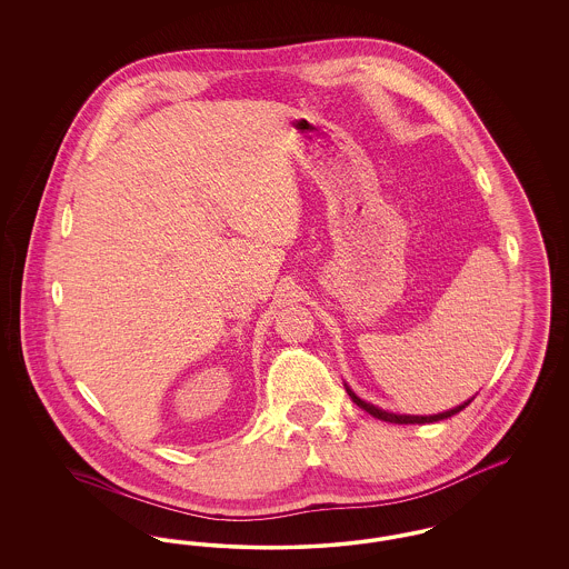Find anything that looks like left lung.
Here are the masks:
<instances>
[{
    "instance_id": "1",
    "label": "left lung",
    "mask_w": 569,
    "mask_h": 569,
    "mask_svg": "<svg viewBox=\"0 0 569 569\" xmlns=\"http://www.w3.org/2000/svg\"><path fill=\"white\" fill-rule=\"evenodd\" d=\"M346 390H348V395H350V399H352L353 403L360 407V409H365L367 413H371V416L378 418V420L392 422V425H431V422H439V420H446V418L459 413V411H462L465 407L469 406V403L476 399V397H471V399H467L465 403H460V406L455 407V409H448V411H441V413H433V416H411V413H392V411H386V409H379V407L362 401L348 383H346Z\"/></svg>"
}]
</instances>
